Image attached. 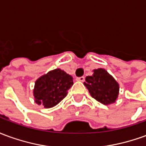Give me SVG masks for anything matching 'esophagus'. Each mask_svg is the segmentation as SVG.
Returning <instances> with one entry per match:
<instances>
[{
    "label": "esophagus",
    "mask_w": 146,
    "mask_h": 146,
    "mask_svg": "<svg viewBox=\"0 0 146 146\" xmlns=\"http://www.w3.org/2000/svg\"><path fill=\"white\" fill-rule=\"evenodd\" d=\"M76 80H77L78 81H80V82H84V81L85 80V77H84V76H80V77H77Z\"/></svg>",
    "instance_id": "esophagus-1"
}]
</instances>
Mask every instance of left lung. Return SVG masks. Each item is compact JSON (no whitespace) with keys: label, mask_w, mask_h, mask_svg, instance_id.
I'll return each mask as SVG.
<instances>
[{"label":"left lung","mask_w":146,"mask_h":146,"mask_svg":"<svg viewBox=\"0 0 146 146\" xmlns=\"http://www.w3.org/2000/svg\"><path fill=\"white\" fill-rule=\"evenodd\" d=\"M93 71V75L87 76L84 83L90 95L102 104L114 103L119 95V84L104 69Z\"/></svg>","instance_id":"8db88e82"}]
</instances>
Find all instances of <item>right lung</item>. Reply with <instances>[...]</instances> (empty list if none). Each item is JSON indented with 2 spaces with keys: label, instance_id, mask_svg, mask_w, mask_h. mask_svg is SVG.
<instances>
[{
  "label": "right lung",
  "instance_id": "right-lung-1",
  "mask_svg": "<svg viewBox=\"0 0 146 146\" xmlns=\"http://www.w3.org/2000/svg\"><path fill=\"white\" fill-rule=\"evenodd\" d=\"M73 78L65 71L55 69L36 80L33 89L35 102L44 108L58 104L67 95V91L73 86Z\"/></svg>",
  "mask_w": 146,
  "mask_h": 146
}]
</instances>
